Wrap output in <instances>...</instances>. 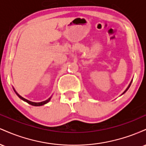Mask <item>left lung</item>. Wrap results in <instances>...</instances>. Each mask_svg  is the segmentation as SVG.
<instances>
[{
	"label": "left lung",
	"instance_id": "obj_1",
	"mask_svg": "<svg viewBox=\"0 0 146 146\" xmlns=\"http://www.w3.org/2000/svg\"><path fill=\"white\" fill-rule=\"evenodd\" d=\"M131 83H132V81H131V82H130V84H129V85H128V87H127V88H126V89H125V91H124V92H123V93H122V94H124V93H125V92H126V91H127V90H128V88H130V85H131Z\"/></svg>",
	"mask_w": 146,
	"mask_h": 146
}]
</instances>
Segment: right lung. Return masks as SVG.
<instances>
[{"instance_id":"1","label":"right lung","mask_w":146,"mask_h":146,"mask_svg":"<svg viewBox=\"0 0 146 146\" xmlns=\"http://www.w3.org/2000/svg\"><path fill=\"white\" fill-rule=\"evenodd\" d=\"M14 90L15 91V93H16V94L19 97V98L21 99L22 100H23V101H25V102H27V103H28V104H31V105H32V106H42V105L46 104H47L48 102L50 101V100H51V98H49L48 99V100H45V101H44V102H33L29 101V100H26V99L23 98V97H21V95H20L19 94H18V93H17V92H16V90H14Z\"/></svg>"}]
</instances>
